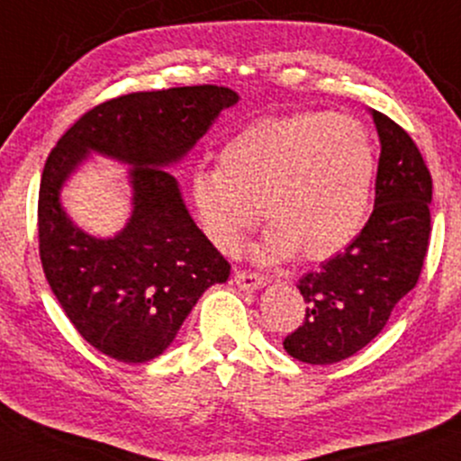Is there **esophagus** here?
Returning a JSON list of instances; mask_svg holds the SVG:
<instances>
[{"label":"esophagus","mask_w":461,"mask_h":461,"mask_svg":"<svg viewBox=\"0 0 461 461\" xmlns=\"http://www.w3.org/2000/svg\"><path fill=\"white\" fill-rule=\"evenodd\" d=\"M234 284L240 287V290L253 292L258 290V287H262L266 284V279L259 273H255V270H236Z\"/></svg>","instance_id":"esophagus-1"}]
</instances>
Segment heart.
Listing matches in <instances>:
<instances>
[{"label": "heart", "instance_id": "b5f03b06", "mask_svg": "<svg viewBox=\"0 0 461 461\" xmlns=\"http://www.w3.org/2000/svg\"><path fill=\"white\" fill-rule=\"evenodd\" d=\"M375 149L365 124L346 113L304 111L266 118L236 132L219 169L197 171L191 199L216 249L236 253L259 219L264 262L296 251L326 259L354 240L369 208Z\"/></svg>", "mask_w": 461, "mask_h": 461}]
</instances>
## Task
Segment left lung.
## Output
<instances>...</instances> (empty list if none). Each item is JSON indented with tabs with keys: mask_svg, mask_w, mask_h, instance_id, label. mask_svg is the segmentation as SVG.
<instances>
[{
	"mask_svg": "<svg viewBox=\"0 0 461 461\" xmlns=\"http://www.w3.org/2000/svg\"><path fill=\"white\" fill-rule=\"evenodd\" d=\"M371 115L382 143L375 206L346 251L298 279L307 307L284 348L303 363L332 365L363 350L423 270L431 234V174L397 122L380 111Z\"/></svg>",
	"mask_w": 461,
	"mask_h": 461,
	"instance_id": "1",
	"label": "left lung"
}]
</instances>
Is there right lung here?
<instances>
[{
	"instance_id": "1",
	"label": "right lung",
	"mask_w": 461,
	"mask_h": 461,
	"mask_svg": "<svg viewBox=\"0 0 461 461\" xmlns=\"http://www.w3.org/2000/svg\"><path fill=\"white\" fill-rule=\"evenodd\" d=\"M238 94L219 86L132 92L86 111L59 137L38 193L44 276L77 332L124 363L163 354L203 292L231 266L188 216L163 167L195 146ZM90 149L133 165L136 210L120 237L98 241L72 226L59 188Z\"/></svg>"
}]
</instances>
